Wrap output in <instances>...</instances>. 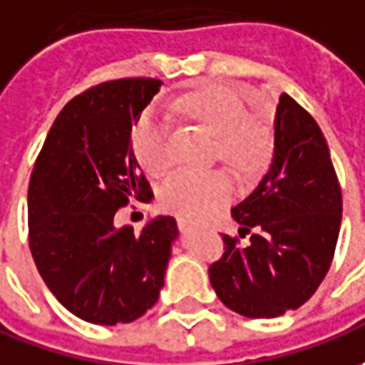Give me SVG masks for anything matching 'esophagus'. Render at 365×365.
<instances>
[{
	"mask_svg": "<svg viewBox=\"0 0 365 365\" xmlns=\"http://www.w3.org/2000/svg\"><path fill=\"white\" fill-rule=\"evenodd\" d=\"M178 227H180V231H190L191 227H193V221L185 217H178Z\"/></svg>",
	"mask_w": 365,
	"mask_h": 365,
	"instance_id": "obj_1",
	"label": "esophagus"
}]
</instances>
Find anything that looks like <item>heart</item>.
I'll return each mask as SVG.
<instances>
[{
    "instance_id": "obj_1",
    "label": "heart",
    "mask_w": 365,
    "mask_h": 365,
    "mask_svg": "<svg viewBox=\"0 0 365 365\" xmlns=\"http://www.w3.org/2000/svg\"><path fill=\"white\" fill-rule=\"evenodd\" d=\"M175 106L191 120L201 124L217 138V152L237 174L259 172L271 152V138L264 126L251 120L243 98L221 85L201 86L183 94ZM132 148L152 175H162L172 164L168 146V122L162 114L148 110L132 130ZM231 195V182L223 172L178 170L170 175L158 193L160 205L182 217H205L221 207Z\"/></svg>"
}]
</instances>
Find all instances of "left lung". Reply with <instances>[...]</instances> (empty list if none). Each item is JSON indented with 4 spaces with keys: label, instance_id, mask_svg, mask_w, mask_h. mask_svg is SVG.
<instances>
[{
    "label": "left lung",
    "instance_id": "1",
    "mask_svg": "<svg viewBox=\"0 0 365 365\" xmlns=\"http://www.w3.org/2000/svg\"><path fill=\"white\" fill-rule=\"evenodd\" d=\"M241 247L223 235L225 253L209 267L219 300L247 318H277L312 297L330 269L342 223V191L316 120L282 93L274 114L269 172L231 209Z\"/></svg>",
    "mask_w": 365,
    "mask_h": 365
}]
</instances>
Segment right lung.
Segmentation results:
<instances>
[{"label":"right lung","mask_w":365,"mask_h":365,"mask_svg":"<svg viewBox=\"0 0 365 365\" xmlns=\"http://www.w3.org/2000/svg\"><path fill=\"white\" fill-rule=\"evenodd\" d=\"M158 78L93 86L58 112L33 168L29 249L45 284L91 324H126L154 307L164 287L175 219L158 215L142 231L114 223L130 201L154 197L130 144Z\"/></svg>","instance_id":"1"}]
</instances>
